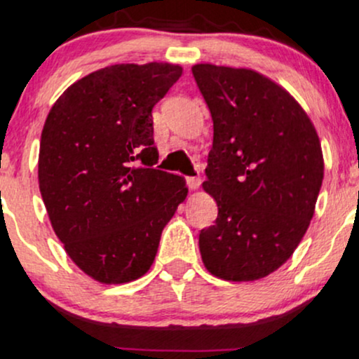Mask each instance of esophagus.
I'll return each instance as SVG.
<instances>
[{"label": "esophagus", "mask_w": 359, "mask_h": 359, "mask_svg": "<svg viewBox=\"0 0 359 359\" xmlns=\"http://www.w3.org/2000/svg\"><path fill=\"white\" fill-rule=\"evenodd\" d=\"M201 182H203V180H201V177H187V185H189V189H192V191L199 189Z\"/></svg>", "instance_id": "1"}]
</instances>
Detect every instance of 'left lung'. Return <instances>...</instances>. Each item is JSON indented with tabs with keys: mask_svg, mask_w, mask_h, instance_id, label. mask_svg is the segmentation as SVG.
<instances>
[{
	"mask_svg": "<svg viewBox=\"0 0 359 359\" xmlns=\"http://www.w3.org/2000/svg\"><path fill=\"white\" fill-rule=\"evenodd\" d=\"M214 123L208 180L217 219L199 234L205 270L253 282L292 257L316 211L324 156L314 123L282 86L253 69L196 64Z\"/></svg>",
	"mask_w": 359,
	"mask_h": 359,
	"instance_id": "8db88e82",
	"label": "left lung"
}]
</instances>
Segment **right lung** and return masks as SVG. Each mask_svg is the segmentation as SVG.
I'll return each mask as SVG.
<instances>
[{"label":"right lung","instance_id":"right-lung-1","mask_svg":"<svg viewBox=\"0 0 359 359\" xmlns=\"http://www.w3.org/2000/svg\"><path fill=\"white\" fill-rule=\"evenodd\" d=\"M182 76L170 62L114 64L53 102L39 151V187L65 253L106 285L147 273L189 189L154 165L151 109Z\"/></svg>","mask_w":359,"mask_h":359}]
</instances>
